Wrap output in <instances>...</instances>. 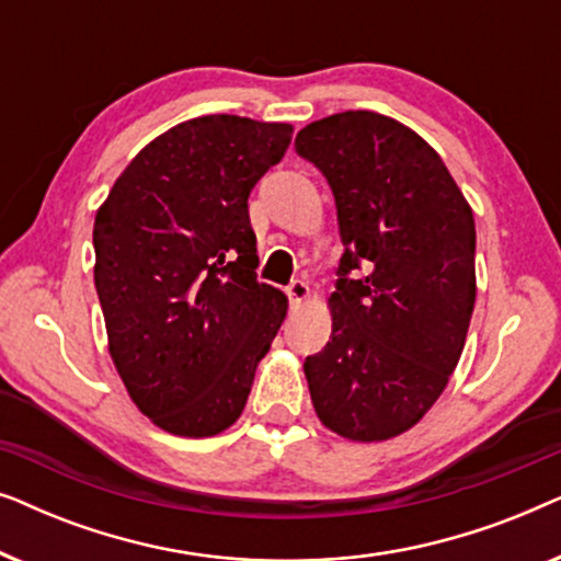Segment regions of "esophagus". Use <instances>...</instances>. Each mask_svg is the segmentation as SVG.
I'll use <instances>...</instances> for the list:
<instances>
[{
	"label": "esophagus",
	"instance_id": "esophagus-1",
	"mask_svg": "<svg viewBox=\"0 0 561 561\" xmlns=\"http://www.w3.org/2000/svg\"><path fill=\"white\" fill-rule=\"evenodd\" d=\"M286 294H288V298H290V304L298 306V304H304L306 298H309V286H306L304 280H294V283H290V286L286 288Z\"/></svg>",
	"mask_w": 561,
	"mask_h": 561
}]
</instances>
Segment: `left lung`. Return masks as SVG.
I'll use <instances>...</instances> for the list:
<instances>
[{"label":"left lung","instance_id":"1","mask_svg":"<svg viewBox=\"0 0 561 561\" xmlns=\"http://www.w3.org/2000/svg\"><path fill=\"white\" fill-rule=\"evenodd\" d=\"M296 152L332 186L344 244L332 336L304 363L311 403L344 439H393L424 419L465 350L472 209L439 152L386 114L311 122Z\"/></svg>","mask_w":561,"mask_h":561}]
</instances>
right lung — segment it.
I'll return each mask as SVG.
<instances>
[{
  "instance_id": "1",
  "label": "right lung",
  "mask_w": 561,
  "mask_h": 561,
  "mask_svg": "<svg viewBox=\"0 0 561 561\" xmlns=\"http://www.w3.org/2000/svg\"><path fill=\"white\" fill-rule=\"evenodd\" d=\"M294 127L234 114L181 122L137 152L94 219L110 355L137 409L175 436L240 419L288 298L257 280L248 198Z\"/></svg>"
}]
</instances>
